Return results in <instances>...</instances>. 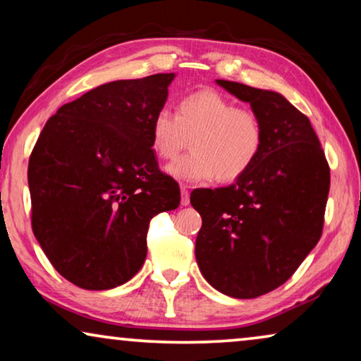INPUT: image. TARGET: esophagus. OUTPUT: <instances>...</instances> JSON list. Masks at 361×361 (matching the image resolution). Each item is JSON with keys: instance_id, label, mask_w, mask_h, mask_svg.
<instances>
[{"instance_id": "esophagus-1", "label": "esophagus", "mask_w": 361, "mask_h": 361, "mask_svg": "<svg viewBox=\"0 0 361 361\" xmlns=\"http://www.w3.org/2000/svg\"><path fill=\"white\" fill-rule=\"evenodd\" d=\"M180 204L189 205L190 204V194H189V185H180Z\"/></svg>"}]
</instances>
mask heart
Masks as SVG:
<instances>
[{
  "label": "heart",
  "mask_w": 361,
  "mask_h": 361,
  "mask_svg": "<svg viewBox=\"0 0 361 361\" xmlns=\"http://www.w3.org/2000/svg\"><path fill=\"white\" fill-rule=\"evenodd\" d=\"M189 140L192 151L167 167L172 177L235 182L258 159L264 126L253 108L236 106L220 92L199 90L182 98L176 115L159 110L151 121V147L162 161L174 159Z\"/></svg>",
  "instance_id": "obj_1"
}]
</instances>
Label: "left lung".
Listing matches in <instances>:
<instances>
[{
    "instance_id": "left-lung-1",
    "label": "left lung",
    "mask_w": 361,
    "mask_h": 361,
    "mask_svg": "<svg viewBox=\"0 0 361 361\" xmlns=\"http://www.w3.org/2000/svg\"><path fill=\"white\" fill-rule=\"evenodd\" d=\"M216 83L258 111L264 142L235 184L190 194L202 216L195 258L216 290L253 299L284 284L317 245L330 167L309 118L283 95L238 82Z\"/></svg>"
}]
</instances>
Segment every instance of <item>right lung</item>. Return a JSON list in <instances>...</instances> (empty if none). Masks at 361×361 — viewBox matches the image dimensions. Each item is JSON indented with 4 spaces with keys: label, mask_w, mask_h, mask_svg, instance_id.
Segmentation results:
<instances>
[{
    "label": "right lung",
    "mask_w": 361,
    "mask_h": 361,
    "mask_svg": "<svg viewBox=\"0 0 361 361\" xmlns=\"http://www.w3.org/2000/svg\"><path fill=\"white\" fill-rule=\"evenodd\" d=\"M174 73L116 80L49 118L29 157L34 236L59 274L82 289L125 284L146 259L149 221L179 207L157 166L151 121Z\"/></svg>",
    "instance_id": "add662e5"
}]
</instances>
